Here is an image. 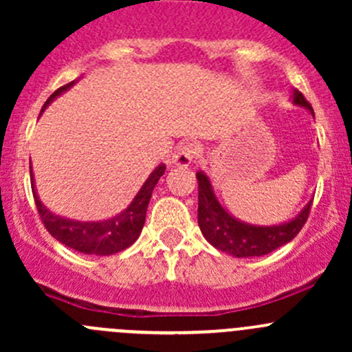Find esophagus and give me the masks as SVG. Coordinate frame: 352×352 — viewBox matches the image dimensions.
<instances>
[{"label": "esophagus", "instance_id": "esophagus-1", "mask_svg": "<svg viewBox=\"0 0 352 352\" xmlns=\"http://www.w3.org/2000/svg\"><path fill=\"white\" fill-rule=\"evenodd\" d=\"M197 156V148L192 146V144H186V146L179 148L175 155L172 156V165L180 166V168H187L190 163L194 162V158Z\"/></svg>", "mask_w": 352, "mask_h": 352}]
</instances>
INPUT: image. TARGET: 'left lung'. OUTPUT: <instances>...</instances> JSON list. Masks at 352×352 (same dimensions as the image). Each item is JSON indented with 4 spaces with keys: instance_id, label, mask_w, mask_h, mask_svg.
I'll return each instance as SVG.
<instances>
[{
    "instance_id": "1",
    "label": "left lung",
    "mask_w": 352,
    "mask_h": 352,
    "mask_svg": "<svg viewBox=\"0 0 352 352\" xmlns=\"http://www.w3.org/2000/svg\"><path fill=\"white\" fill-rule=\"evenodd\" d=\"M291 98H293L294 105L310 110V113L314 116V109L301 91L294 90ZM196 179L199 184L197 223L202 235L214 248L240 258L261 257V255L271 254L276 248L291 242L303 228L305 221L310 214L311 201H314L310 199L307 206L289 221L269 226L250 225V223H245L232 216L219 204L218 197L212 190L211 180L204 172H197Z\"/></svg>"
}]
</instances>
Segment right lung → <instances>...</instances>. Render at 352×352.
Wrapping results in <instances>:
<instances>
[{
    "mask_svg": "<svg viewBox=\"0 0 352 352\" xmlns=\"http://www.w3.org/2000/svg\"><path fill=\"white\" fill-rule=\"evenodd\" d=\"M74 83L76 81H71V83L56 90L47 98L42 110L47 107L54 98H58L59 95L69 90ZM165 163H160L153 172L150 173L146 182L138 190L131 204L124 211H120L119 214L104 219V221H78V219H69L65 218V216L54 214L38 199L34 184V173H32L30 166L32 192H34L35 206H37L42 223H44L47 232L58 242L73 248V250L83 252V254L88 255H112L117 254V252L126 250L127 247H131L138 240L144 226V219H146V209L148 204H150L151 194H153V189L156 184H158L160 177L165 173Z\"/></svg>",
    "mask_w": 352,
    "mask_h": 352,
    "instance_id": "obj_1",
    "label": "right lung"
}]
</instances>
